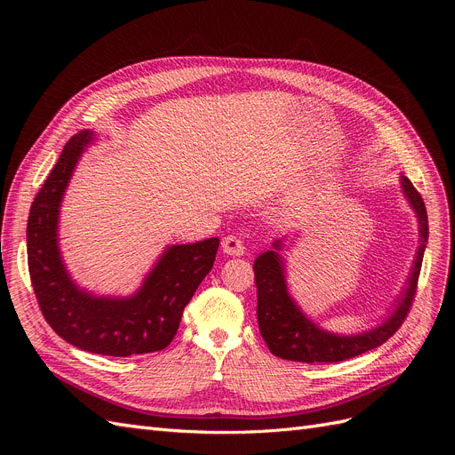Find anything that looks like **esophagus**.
<instances>
[{"mask_svg":"<svg viewBox=\"0 0 455 455\" xmlns=\"http://www.w3.org/2000/svg\"><path fill=\"white\" fill-rule=\"evenodd\" d=\"M221 247H223V252L230 254V256H243L245 254V243L240 235H234V234L227 235Z\"/></svg>","mask_w":455,"mask_h":455,"instance_id":"obj_1","label":"esophagus"}]
</instances>
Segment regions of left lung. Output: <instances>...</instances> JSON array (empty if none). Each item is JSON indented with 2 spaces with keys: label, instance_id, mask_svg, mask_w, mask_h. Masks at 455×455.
Returning a JSON list of instances; mask_svg holds the SVG:
<instances>
[{
  "label": "left lung",
  "instance_id": "1",
  "mask_svg": "<svg viewBox=\"0 0 455 455\" xmlns=\"http://www.w3.org/2000/svg\"><path fill=\"white\" fill-rule=\"evenodd\" d=\"M400 184L405 199L410 201L419 218L420 245L413 259L408 285H405L402 297L396 300L395 312L379 326L369 331L355 333V336H338V333L321 330L300 312V307L295 304L288 291L283 261L278 254L282 242H275V251H267L254 259L252 269L258 288V326L261 338H264L275 355L282 357V360L300 363L345 362L354 355H360L384 345L402 326L410 314L417 293L424 249L427 243V213L424 201L411 180L408 177H402Z\"/></svg>",
  "mask_w": 455,
  "mask_h": 455
}]
</instances>
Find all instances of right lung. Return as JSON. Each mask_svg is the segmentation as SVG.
<instances>
[{"instance_id": "obj_1", "label": "right lung", "mask_w": 455, "mask_h": 455, "mask_svg": "<svg viewBox=\"0 0 455 455\" xmlns=\"http://www.w3.org/2000/svg\"><path fill=\"white\" fill-rule=\"evenodd\" d=\"M90 140V131L68 140L31 204L28 264L33 290L44 319L69 345L114 357L156 352L173 341L186 304L213 266L220 237L167 247L132 297H93L79 290L62 261L57 228L66 186Z\"/></svg>"}]
</instances>
